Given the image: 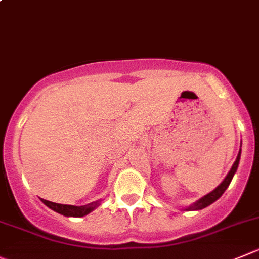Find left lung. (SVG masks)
I'll use <instances>...</instances> for the list:
<instances>
[{"label": "left lung", "instance_id": "1", "mask_svg": "<svg viewBox=\"0 0 259 259\" xmlns=\"http://www.w3.org/2000/svg\"><path fill=\"white\" fill-rule=\"evenodd\" d=\"M240 151H242V150H239V154H238V156H236L235 162H234V164H233V166H231L230 171H229V174H228V176H226V178L223 181V183H221L220 186L218 187V188L213 189L212 192H210V193L206 194L205 197H202L201 199H198V201H197L196 203H193V205H192V206H189V207L187 208V210H188V211L202 210V208H205V207H207V206H210L211 203H213V202H215L216 199H219L221 196H223V193H224V192H225V189L228 188L229 184H230V182H231V179H233L234 174H235L236 169H238L239 160H240Z\"/></svg>", "mask_w": 259, "mask_h": 259}]
</instances>
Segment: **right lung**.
Segmentation results:
<instances>
[{
  "label": "right lung",
  "mask_w": 259,
  "mask_h": 259,
  "mask_svg": "<svg viewBox=\"0 0 259 259\" xmlns=\"http://www.w3.org/2000/svg\"><path fill=\"white\" fill-rule=\"evenodd\" d=\"M41 202L44 205L48 206L49 208H52L56 212L61 213L63 216H72V218H82V216L88 215L89 212L94 210L95 207L99 206L98 202L94 203H89L85 206H72V205H61V203H54V202L47 201V199L41 198Z\"/></svg>",
  "instance_id": "1"
}]
</instances>
